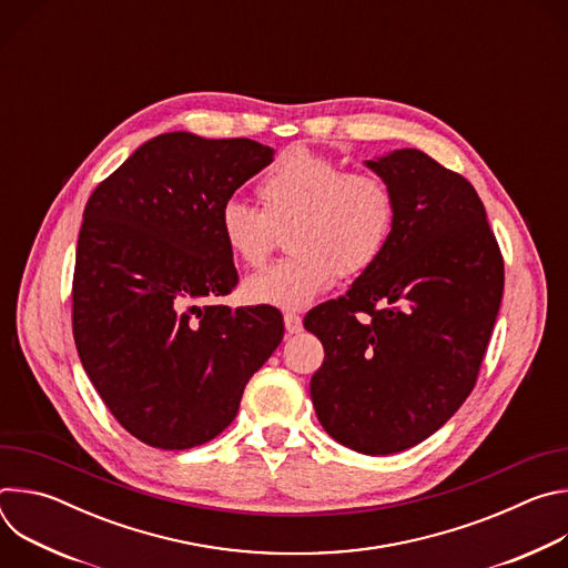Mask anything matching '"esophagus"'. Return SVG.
<instances>
[{"instance_id": "obj_1", "label": "esophagus", "mask_w": 568, "mask_h": 568, "mask_svg": "<svg viewBox=\"0 0 568 568\" xmlns=\"http://www.w3.org/2000/svg\"><path fill=\"white\" fill-rule=\"evenodd\" d=\"M283 321H285V331H287V335H296V333H301V331H303V321H301V316H298V314H294V312H285Z\"/></svg>"}]
</instances>
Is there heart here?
<instances>
[{"mask_svg": "<svg viewBox=\"0 0 568 568\" xmlns=\"http://www.w3.org/2000/svg\"><path fill=\"white\" fill-rule=\"evenodd\" d=\"M261 209L224 200L217 233L226 252L258 270L285 235L287 258L247 278L245 296L258 305L301 310L342 276L366 272L386 250L397 202L388 182L305 145L283 150L256 184Z\"/></svg>", "mask_w": 568, "mask_h": 568, "instance_id": "heart-1", "label": "heart"}]
</instances>
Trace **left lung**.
Listing matches in <instances>:
<instances>
[{"instance_id": "1", "label": "left lung", "mask_w": 568, "mask_h": 568, "mask_svg": "<svg viewBox=\"0 0 568 568\" xmlns=\"http://www.w3.org/2000/svg\"><path fill=\"white\" fill-rule=\"evenodd\" d=\"M368 166L395 193L388 245L303 326L326 351L310 382L323 429L386 456L438 432L476 386L504 296V256L463 175L414 148Z\"/></svg>"}]
</instances>
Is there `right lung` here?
<instances>
[{"instance_id":"add662e5","label":"right lung","mask_w":568,"mask_h":568,"mask_svg":"<svg viewBox=\"0 0 568 568\" xmlns=\"http://www.w3.org/2000/svg\"><path fill=\"white\" fill-rule=\"evenodd\" d=\"M270 161L272 148L252 139L166 132L88 200L71 283L73 342L110 414L150 447L213 440L283 339L272 305L204 303L237 285L217 211Z\"/></svg>"}]
</instances>
